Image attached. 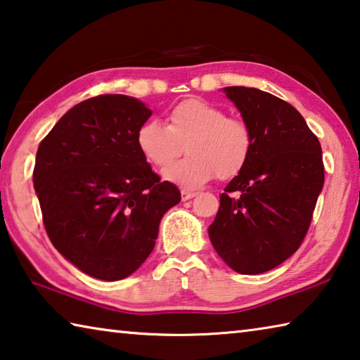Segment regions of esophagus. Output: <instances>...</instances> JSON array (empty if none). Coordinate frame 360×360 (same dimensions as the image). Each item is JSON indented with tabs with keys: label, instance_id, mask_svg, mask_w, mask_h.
<instances>
[{
	"label": "esophagus",
	"instance_id": "34e87169",
	"mask_svg": "<svg viewBox=\"0 0 360 360\" xmlns=\"http://www.w3.org/2000/svg\"><path fill=\"white\" fill-rule=\"evenodd\" d=\"M195 195H197V192H193V191H187V188H182V191H181V198H182V202H186V200H191V198H193Z\"/></svg>",
	"mask_w": 360,
	"mask_h": 360
}]
</instances>
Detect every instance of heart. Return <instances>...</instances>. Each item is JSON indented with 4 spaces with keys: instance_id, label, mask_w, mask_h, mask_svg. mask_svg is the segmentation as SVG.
<instances>
[{
    "instance_id": "1",
    "label": "heart",
    "mask_w": 360,
    "mask_h": 360,
    "mask_svg": "<svg viewBox=\"0 0 360 360\" xmlns=\"http://www.w3.org/2000/svg\"><path fill=\"white\" fill-rule=\"evenodd\" d=\"M187 158L163 172V179L182 188H197L217 174L231 179L248 165L254 138L246 122L227 117L222 108L188 98L168 112L167 127L148 120L136 131V148L152 167L165 168L182 152Z\"/></svg>"
}]
</instances>
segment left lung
Segmentation results:
<instances>
[{"label": "left lung", "instance_id": "left-lung-1", "mask_svg": "<svg viewBox=\"0 0 360 360\" xmlns=\"http://www.w3.org/2000/svg\"><path fill=\"white\" fill-rule=\"evenodd\" d=\"M252 131V154L231 179L208 235L225 264L259 275L283 264L307 235L324 186L319 139L302 114L278 96L224 87Z\"/></svg>", "mask_w": 360, "mask_h": 360}]
</instances>
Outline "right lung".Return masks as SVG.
I'll return each mask as SVG.
<instances>
[{"label": "right lung", "mask_w": 360, "mask_h": 360, "mask_svg": "<svg viewBox=\"0 0 360 360\" xmlns=\"http://www.w3.org/2000/svg\"><path fill=\"white\" fill-rule=\"evenodd\" d=\"M152 111L127 95L71 108L42 139L33 172L42 221L63 257L103 281L135 273L155 246L178 187L152 172L136 148Z\"/></svg>", "instance_id": "obj_1"}]
</instances>
